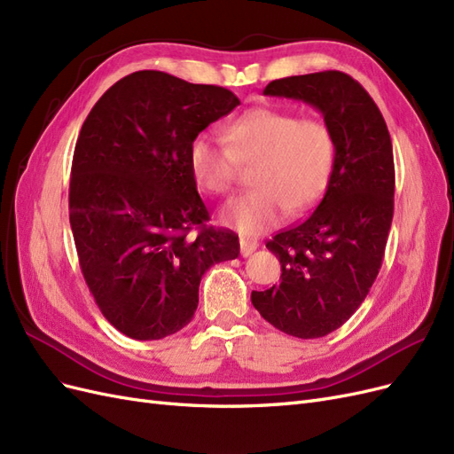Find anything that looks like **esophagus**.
<instances>
[{
  "mask_svg": "<svg viewBox=\"0 0 454 454\" xmlns=\"http://www.w3.org/2000/svg\"><path fill=\"white\" fill-rule=\"evenodd\" d=\"M257 240H250V239H240V255L248 257L257 250Z\"/></svg>",
  "mask_w": 454,
  "mask_h": 454,
  "instance_id": "34e87169",
  "label": "esophagus"
}]
</instances>
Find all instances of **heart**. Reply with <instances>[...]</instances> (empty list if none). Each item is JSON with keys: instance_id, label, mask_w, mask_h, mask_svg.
I'll use <instances>...</instances> for the list:
<instances>
[{"instance_id": "b5f03b06", "label": "heart", "mask_w": 454, "mask_h": 454, "mask_svg": "<svg viewBox=\"0 0 454 454\" xmlns=\"http://www.w3.org/2000/svg\"><path fill=\"white\" fill-rule=\"evenodd\" d=\"M225 144L200 134L189 145V168L206 193L225 195L239 164H254L252 191L231 199L219 219L242 235L277 225L284 212L297 215L322 199L335 160L333 134L320 119L255 107L223 129Z\"/></svg>"}]
</instances>
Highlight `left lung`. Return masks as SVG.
<instances>
[{"label": "left lung", "instance_id": "obj_1", "mask_svg": "<svg viewBox=\"0 0 454 454\" xmlns=\"http://www.w3.org/2000/svg\"><path fill=\"white\" fill-rule=\"evenodd\" d=\"M263 94L316 107L333 134L324 199L305 222L267 242L280 261V284L252 292L269 324L318 339L350 318L379 274L394 215L392 140L373 98L342 72L277 79Z\"/></svg>", "mask_w": 454, "mask_h": 454}]
</instances>
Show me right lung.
<instances>
[{
  "mask_svg": "<svg viewBox=\"0 0 454 454\" xmlns=\"http://www.w3.org/2000/svg\"><path fill=\"white\" fill-rule=\"evenodd\" d=\"M239 104L223 87L144 70L109 87L81 127L70 180L79 265L106 320L130 339L180 332L202 274L240 254L235 232L206 227L189 168L191 142Z\"/></svg>",
  "mask_w": 454,
  "mask_h": 454,
  "instance_id": "right-lung-1",
  "label": "right lung"
}]
</instances>
